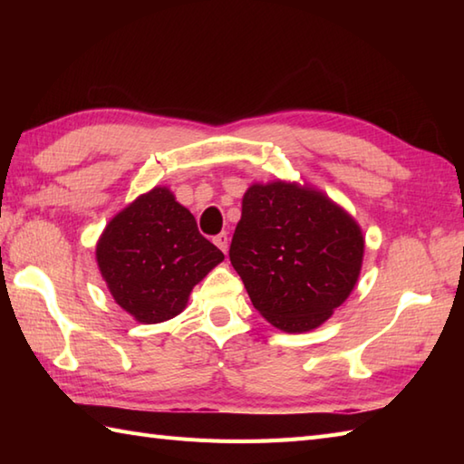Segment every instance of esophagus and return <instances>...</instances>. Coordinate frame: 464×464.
Wrapping results in <instances>:
<instances>
[{
  "instance_id": "1",
  "label": "esophagus",
  "mask_w": 464,
  "mask_h": 464,
  "mask_svg": "<svg viewBox=\"0 0 464 464\" xmlns=\"http://www.w3.org/2000/svg\"><path fill=\"white\" fill-rule=\"evenodd\" d=\"M213 243H215L217 247H219L223 253H227V249H229V243H227V233L215 235V237H213Z\"/></svg>"
}]
</instances>
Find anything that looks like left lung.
Here are the masks:
<instances>
[{"instance_id": "8db88e82", "label": "left lung", "mask_w": 464, "mask_h": 464, "mask_svg": "<svg viewBox=\"0 0 464 464\" xmlns=\"http://www.w3.org/2000/svg\"><path fill=\"white\" fill-rule=\"evenodd\" d=\"M361 227L327 195L297 183H255L243 195L229 259L253 307L275 327H319L357 285Z\"/></svg>"}]
</instances>
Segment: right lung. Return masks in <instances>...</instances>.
I'll list each match as a JSON object with an SVG mask.
<instances>
[{
  "instance_id": "right-lung-1",
  "label": "right lung",
  "mask_w": 464,
  "mask_h": 464,
  "mask_svg": "<svg viewBox=\"0 0 464 464\" xmlns=\"http://www.w3.org/2000/svg\"><path fill=\"white\" fill-rule=\"evenodd\" d=\"M97 265L115 303L145 324L179 314L189 293L225 257L167 187H155L107 223Z\"/></svg>"
}]
</instances>
